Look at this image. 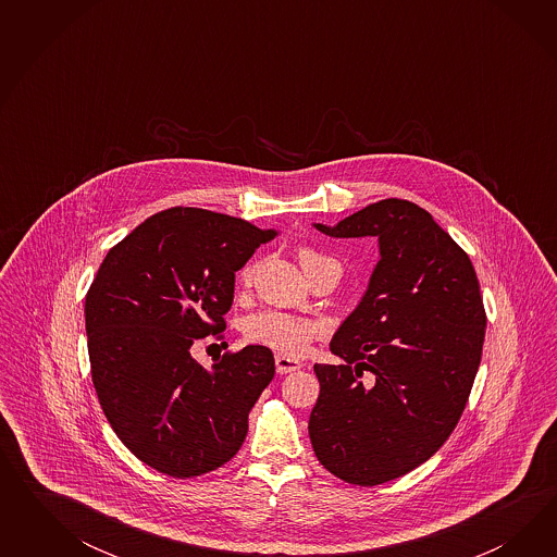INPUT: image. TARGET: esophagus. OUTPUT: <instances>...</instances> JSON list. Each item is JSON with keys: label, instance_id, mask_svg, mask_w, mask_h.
Masks as SVG:
<instances>
[{"label": "esophagus", "instance_id": "34e87169", "mask_svg": "<svg viewBox=\"0 0 557 557\" xmlns=\"http://www.w3.org/2000/svg\"><path fill=\"white\" fill-rule=\"evenodd\" d=\"M275 370L284 375V373L302 370V363L298 359L287 357V355H275Z\"/></svg>", "mask_w": 557, "mask_h": 557}]
</instances>
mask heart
Returning <instances> with one entry per match:
<instances>
[{
  "mask_svg": "<svg viewBox=\"0 0 557 557\" xmlns=\"http://www.w3.org/2000/svg\"><path fill=\"white\" fill-rule=\"evenodd\" d=\"M298 259H300V265L306 273H310L321 265H329V263L338 265L333 257L319 253L310 247H302L298 251ZM253 273L255 265H247L240 273V284L249 286L253 282ZM245 335L253 343L265 345L280 354L302 355L308 349V345L321 335V326L317 322L298 319V317H292L286 312L265 310V312L253 314L247 321Z\"/></svg>",
  "mask_w": 557,
  "mask_h": 557,
  "instance_id": "b5f03b06",
  "label": "heart"
}]
</instances>
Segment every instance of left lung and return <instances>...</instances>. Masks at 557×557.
I'll return each instance as SVG.
<instances>
[{
  "label": "left lung",
  "mask_w": 557,
  "mask_h": 557,
  "mask_svg": "<svg viewBox=\"0 0 557 557\" xmlns=\"http://www.w3.org/2000/svg\"><path fill=\"white\" fill-rule=\"evenodd\" d=\"M337 238L375 236L380 261L331 351L308 435L322 466L357 486L419 468L451 435L472 392L486 333L468 253L421 206L388 198L314 224ZM363 370L374 384L363 387Z\"/></svg>",
  "instance_id": "obj_1"
}]
</instances>
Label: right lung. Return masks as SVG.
Returning a JSON list of instances; mask_svg holds the SVG:
<instances>
[{
    "mask_svg": "<svg viewBox=\"0 0 557 557\" xmlns=\"http://www.w3.org/2000/svg\"><path fill=\"white\" fill-rule=\"evenodd\" d=\"M275 231L202 208H169L138 224L101 261L85 296L91 380L120 441L173 478L212 472L236 456L268 388L270 349L249 345L212 370L191 354L224 331L235 271Z\"/></svg>",
    "mask_w": 557,
    "mask_h": 557,
    "instance_id": "right-lung-1",
    "label": "right lung"
}]
</instances>
